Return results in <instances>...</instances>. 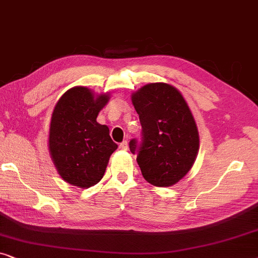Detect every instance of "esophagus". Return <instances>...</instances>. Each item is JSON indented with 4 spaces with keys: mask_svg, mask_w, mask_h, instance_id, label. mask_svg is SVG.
I'll use <instances>...</instances> for the list:
<instances>
[{
    "mask_svg": "<svg viewBox=\"0 0 258 258\" xmlns=\"http://www.w3.org/2000/svg\"><path fill=\"white\" fill-rule=\"evenodd\" d=\"M128 147H129V144H128V142H126V141H123V142L119 144V149H121V150H126V149H128Z\"/></svg>",
    "mask_w": 258,
    "mask_h": 258,
    "instance_id": "esophagus-1",
    "label": "esophagus"
}]
</instances>
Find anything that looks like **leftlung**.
<instances>
[{"mask_svg": "<svg viewBox=\"0 0 258 258\" xmlns=\"http://www.w3.org/2000/svg\"><path fill=\"white\" fill-rule=\"evenodd\" d=\"M140 116L142 141L129 143L137 154L144 179L155 186H171L192 168L200 149L195 118L178 89L168 83H149L132 95Z\"/></svg>", "mask_w": 258, "mask_h": 258, "instance_id": "8db88e82", "label": "left lung"}]
</instances>
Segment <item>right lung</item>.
Listing matches in <instances>:
<instances>
[{
    "label": "right lung",
    "mask_w": 258,
    "mask_h": 258,
    "mask_svg": "<svg viewBox=\"0 0 258 258\" xmlns=\"http://www.w3.org/2000/svg\"><path fill=\"white\" fill-rule=\"evenodd\" d=\"M109 94L74 87L59 97L51 114L49 153L58 174L69 184L87 189L103 177L117 144L109 128L96 121Z\"/></svg>",
    "instance_id": "1"
}]
</instances>
